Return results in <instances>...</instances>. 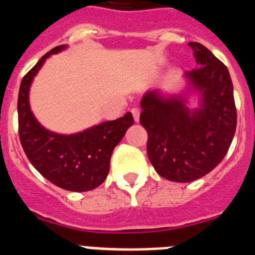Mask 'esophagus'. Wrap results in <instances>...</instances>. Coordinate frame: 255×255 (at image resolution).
I'll list each match as a JSON object with an SVG mask.
<instances>
[{
  "instance_id": "obj_1",
  "label": "esophagus",
  "mask_w": 255,
  "mask_h": 255,
  "mask_svg": "<svg viewBox=\"0 0 255 255\" xmlns=\"http://www.w3.org/2000/svg\"><path fill=\"white\" fill-rule=\"evenodd\" d=\"M130 113H132V115H133V119L136 123L140 121V109H138V108H133V109L130 110Z\"/></svg>"
}]
</instances>
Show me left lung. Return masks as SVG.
<instances>
[{"instance_id": "obj_1", "label": "left lung", "mask_w": 255, "mask_h": 255, "mask_svg": "<svg viewBox=\"0 0 255 255\" xmlns=\"http://www.w3.org/2000/svg\"><path fill=\"white\" fill-rule=\"evenodd\" d=\"M196 69L186 72L177 95L147 91L141 99L140 123L147 130V156L165 180L191 182L220 164L234 138L236 108L229 69L207 47L190 42ZM198 97L190 108L189 97Z\"/></svg>"}]
</instances>
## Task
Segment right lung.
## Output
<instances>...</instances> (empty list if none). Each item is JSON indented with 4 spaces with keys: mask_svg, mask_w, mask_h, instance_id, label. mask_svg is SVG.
I'll return each instance as SVG.
<instances>
[{
    "mask_svg": "<svg viewBox=\"0 0 255 255\" xmlns=\"http://www.w3.org/2000/svg\"><path fill=\"white\" fill-rule=\"evenodd\" d=\"M66 47L52 48L24 75L17 97L19 137L29 161L46 180L68 191H90L106 180L113 150L133 125V117L126 113L122 118L72 134L52 132L37 121L29 104L33 79L46 59Z\"/></svg>",
    "mask_w": 255,
    "mask_h": 255,
    "instance_id": "1",
    "label": "right lung"
}]
</instances>
